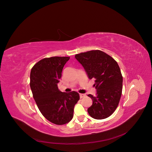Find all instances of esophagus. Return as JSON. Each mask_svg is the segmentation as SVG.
<instances>
[{"label":"esophagus","mask_w":152,"mask_h":152,"mask_svg":"<svg viewBox=\"0 0 152 152\" xmlns=\"http://www.w3.org/2000/svg\"><path fill=\"white\" fill-rule=\"evenodd\" d=\"M79 96H80V98H83V96H85V95L83 94H79Z\"/></svg>","instance_id":"34e87169"}]
</instances>
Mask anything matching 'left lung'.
Listing matches in <instances>:
<instances>
[{"instance_id": "obj_1", "label": "left lung", "mask_w": 152, "mask_h": 152, "mask_svg": "<svg viewBox=\"0 0 152 152\" xmlns=\"http://www.w3.org/2000/svg\"><path fill=\"white\" fill-rule=\"evenodd\" d=\"M89 79H95L96 96L89 94L92 100L88 109L89 115L95 119L109 117L116 109L122 95L123 78L117 62L99 50H92L75 55Z\"/></svg>"}]
</instances>
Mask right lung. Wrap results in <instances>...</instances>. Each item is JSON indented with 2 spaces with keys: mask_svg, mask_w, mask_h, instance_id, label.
<instances>
[{
  "mask_svg": "<svg viewBox=\"0 0 152 152\" xmlns=\"http://www.w3.org/2000/svg\"><path fill=\"white\" fill-rule=\"evenodd\" d=\"M69 57L45 58L37 62L30 72V88L42 115L56 125L69 122L79 99L77 92H62L58 88L63 69Z\"/></svg>",
  "mask_w": 152,
  "mask_h": 152,
  "instance_id": "obj_1",
  "label": "right lung"
}]
</instances>
